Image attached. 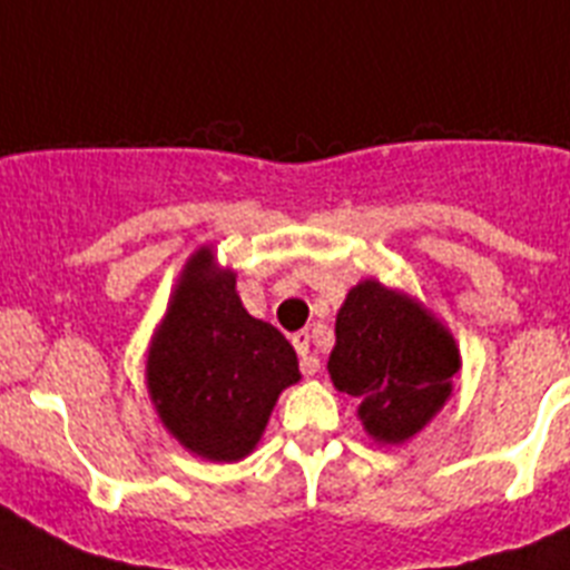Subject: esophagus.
Masks as SVG:
<instances>
[{"label":"esophagus","mask_w":570,"mask_h":570,"mask_svg":"<svg viewBox=\"0 0 570 570\" xmlns=\"http://www.w3.org/2000/svg\"><path fill=\"white\" fill-rule=\"evenodd\" d=\"M293 347H295V351H298V356H301V371H304V376L318 374V367H322V358H318L313 351H309V333H307V330H301V333H295V336H293Z\"/></svg>","instance_id":"34e87169"}]
</instances>
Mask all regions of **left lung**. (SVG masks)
Listing matches in <instances>:
<instances>
[{
  "label": "left lung",
  "instance_id": "obj_1",
  "mask_svg": "<svg viewBox=\"0 0 570 570\" xmlns=\"http://www.w3.org/2000/svg\"><path fill=\"white\" fill-rule=\"evenodd\" d=\"M327 371L342 394L358 400L367 438L400 446L449 403L461 351L423 301L365 277L338 307Z\"/></svg>",
  "mask_w": 570,
  "mask_h": 570
}]
</instances>
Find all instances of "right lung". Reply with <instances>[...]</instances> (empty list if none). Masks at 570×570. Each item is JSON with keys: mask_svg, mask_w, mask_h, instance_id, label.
I'll use <instances>...</instances> for the list:
<instances>
[{"mask_svg": "<svg viewBox=\"0 0 570 570\" xmlns=\"http://www.w3.org/2000/svg\"><path fill=\"white\" fill-rule=\"evenodd\" d=\"M301 380L284 333L248 315L237 272L214 246L185 261L150 336L145 382L170 438L214 463L243 461L261 443L281 391Z\"/></svg>", "mask_w": 570, "mask_h": 570, "instance_id": "1", "label": "right lung"}]
</instances>
